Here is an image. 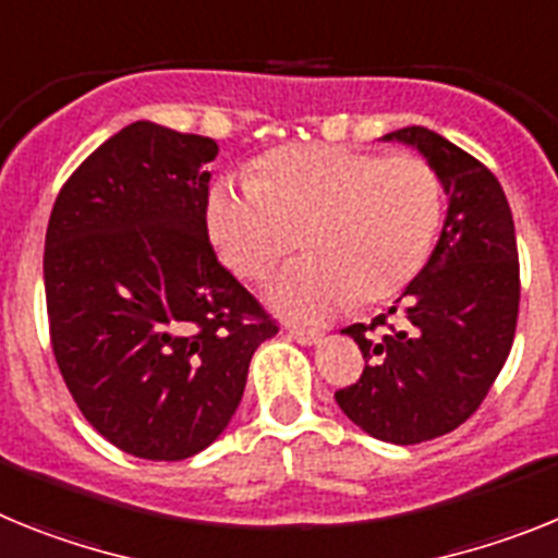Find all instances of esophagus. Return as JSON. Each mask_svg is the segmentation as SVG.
I'll return each instance as SVG.
<instances>
[{"mask_svg":"<svg viewBox=\"0 0 558 558\" xmlns=\"http://www.w3.org/2000/svg\"><path fill=\"white\" fill-rule=\"evenodd\" d=\"M289 337H292L294 342H300V345H317L319 339H323V333L312 331V328H289Z\"/></svg>","mask_w":558,"mask_h":558,"instance_id":"obj_1","label":"esophagus"}]
</instances>
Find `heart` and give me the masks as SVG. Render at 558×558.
Returning a JSON list of instances; mask_svg holds the SVG:
<instances>
[{
	"instance_id": "heart-1",
	"label": "heart",
	"mask_w": 558,
	"mask_h": 558,
	"mask_svg": "<svg viewBox=\"0 0 558 558\" xmlns=\"http://www.w3.org/2000/svg\"><path fill=\"white\" fill-rule=\"evenodd\" d=\"M440 219L444 191L426 159L323 143L283 145L260 177H225L207 196L213 244L244 280L272 272L303 230L308 255L269 286L272 306L300 323L399 294L429 258Z\"/></svg>"
}]
</instances>
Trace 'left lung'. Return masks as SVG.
Segmentation results:
<instances>
[{"label": "left lung", "mask_w": 558, "mask_h": 558, "mask_svg": "<svg viewBox=\"0 0 558 558\" xmlns=\"http://www.w3.org/2000/svg\"><path fill=\"white\" fill-rule=\"evenodd\" d=\"M381 140L410 145L433 165L447 219L424 269L390 308L404 314V328L376 339L379 314L342 331L356 339L365 371L333 399L367 435L410 447L458 429L486 399L517 331L520 260L511 207L486 165L424 125Z\"/></svg>", "instance_id": "1"}]
</instances>
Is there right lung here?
Instances as JSON below:
<instances>
[{
    "instance_id": "add662e5",
    "label": "right lung",
    "mask_w": 558,
    "mask_h": 558,
    "mask_svg": "<svg viewBox=\"0 0 558 558\" xmlns=\"http://www.w3.org/2000/svg\"><path fill=\"white\" fill-rule=\"evenodd\" d=\"M219 145L137 120L66 179L45 241L58 371L109 444L185 460L225 433L275 319L219 264L207 185Z\"/></svg>"
}]
</instances>
